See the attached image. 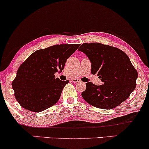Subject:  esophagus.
Returning <instances> with one entry per match:
<instances>
[{"label": "esophagus", "instance_id": "obj_1", "mask_svg": "<svg viewBox=\"0 0 149 149\" xmlns=\"http://www.w3.org/2000/svg\"><path fill=\"white\" fill-rule=\"evenodd\" d=\"M72 81H73L74 83H79V82H80L81 81L78 79H72Z\"/></svg>", "mask_w": 149, "mask_h": 149}]
</instances>
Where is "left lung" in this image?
<instances>
[{
  "label": "left lung",
  "mask_w": 149,
  "mask_h": 149,
  "mask_svg": "<svg viewBox=\"0 0 149 149\" xmlns=\"http://www.w3.org/2000/svg\"><path fill=\"white\" fill-rule=\"evenodd\" d=\"M79 51L84 52L92 63V74L103 83L96 86L86 83L81 96L87 103L104 109H113L129 97L136 87L138 72L123 51L100 43H84Z\"/></svg>",
  "instance_id": "left-lung-1"
}]
</instances>
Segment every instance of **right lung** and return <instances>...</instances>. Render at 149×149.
<instances>
[{"mask_svg": "<svg viewBox=\"0 0 149 149\" xmlns=\"http://www.w3.org/2000/svg\"><path fill=\"white\" fill-rule=\"evenodd\" d=\"M80 44H57L33 53L20 65L11 86L18 103L24 109L40 112L57 103L68 80L55 78L65 61Z\"/></svg>", "mask_w": 149, "mask_h": 149, "instance_id": "add662e5", "label": "right lung"}]
</instances>
